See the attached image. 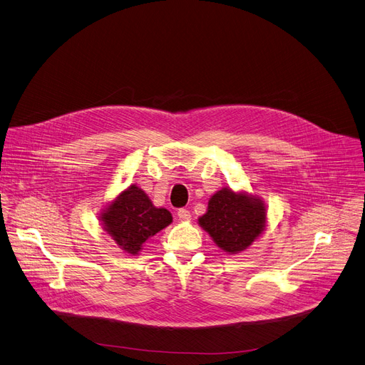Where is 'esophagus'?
Segmentation results:
<instances>
[{"mask_svg": "<svg viewBox=\"0 0 365 365\" xmlns=\"http://www.w3.org/2000/svg\"><path fill=\"white\" fill-rule=\"evenodd\" d=\"M178 217L180 218L182 222H189V220H190V217H192V214H190V211H189V210H186V208H180V210L178 211Z\"/></svg>", "mask_w": 365, "mask_h": 365, "instance_id": "obj_1", "label": "esophagus"}]
</instances>
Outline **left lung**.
<instances>
[{
    "label": "left lung",
    "mask_w": 365,
    "mask_h": 365,
    "mask_svg": "<svg viewBox=\"0 0 365 365\" xmlns=\"http://www.w3.org/2000/svg\"><path fill=\"white\" fill-rule=\"evenodd\" d=\"M265 208L251 197L237 195L230 189L218 190L208 202L200 225L226 252L247 250L262 232Z\"/></svg>",
    "instance_id": "obj_1"
}]
</instances>
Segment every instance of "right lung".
I'll list each match as a JSON object with an SVG mask.
<instances>
[{
	"label": "right lung",
	"instance_id": "obj_1",
	"mask_svg": "<svg viewBox=\"0 0 365 365\" xmlns=\"http://www.w3.org/2000/svg\"><path fill=\"white\" fill-rule=\"evenodd\" d=\"M106 230L129 254H138L148 237L172 223V214L155 208L143 190L132 185L103 214Z\"/></svg>",
	"mask_w": 365,
	"mask_h": 365
}]
</instances>
